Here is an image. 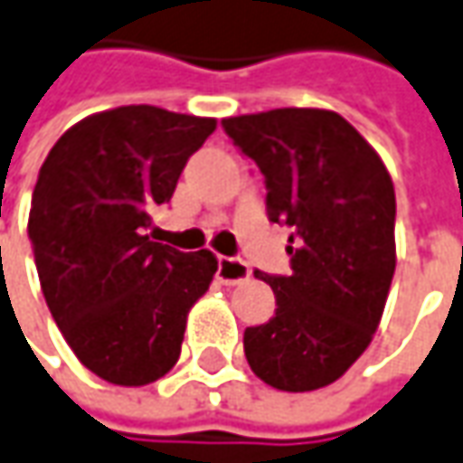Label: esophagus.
<instances>
[{"mask_svg": "<svg viewBox=\"0 0 463 463\" xmlns=\"http://www.w3.org/2000/svg\"><path fill=\"white\" fill-rule=\"evenodd\" d=\"M216 276L222 283H240L244 278H250V265L241 258H219V270Z\"/></svg>", "mask_w": 463, "mask_h": 463, "instance_id": "obj_1", "label": "esophagus"}]
</instances>
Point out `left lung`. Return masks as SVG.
Instances as JSON below:
<instances>
[{"label":"left lung","instance_id":"left-lung-1","mask_svg":"<svg viewBox=\"0 0 463 463\" xmlns=\"http://www.w3.org/2000/svg\"><path fill=\"white\" fill-rule=\"evenodd\" d=\"M226 136L265 177L268 219L291 226L288 276H258L276 294V317L244 329V355L283 392L337 382L379 327L394 278V185L345 118L278 108L222 120Z\"/></svg>","mask_w":463,"mask_h":463}]
</instances>
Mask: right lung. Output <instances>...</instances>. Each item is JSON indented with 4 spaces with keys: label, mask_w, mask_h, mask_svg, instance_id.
I'll return each mask as SVG.
<instances>
[{
    "label": "right lung",
    "mask_w": 463,
    "mask_h": 463,
    "mask_svg": "<svg viewBox=\"0 0 463 463\" xmlns=\"http://www.w3.org/2000/svg\"><path fill=\"white\" fill-rule=\"evenodd\" d=\"M213 128V118L126 105L84 118L45 156L27 222L41 288L69 347L105 382L165 376L219 268L208 250L146 234L149 211L169 203Z\"/></svg>",
    "instance_id": "right-lung-1"
}]
</instances>
